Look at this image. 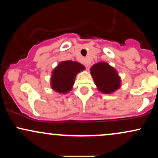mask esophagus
Instances as JSON below:
<instances>
[{"label":"esophagus","mask_w":158,"mask_h":158,"mask_svg":"<svg viewBox=\"0 0 158 158\" xmlns=\"http://www.w3.org/2000/svg\"><path fill=\"white\" fill-rule=\"evenodd\" d=\"M90 64V62L88 60V59H85V61H84V65L85 66V68H87V69L89 68Z\"/></svg>","instance_id":"34e87169"}]
</instances>
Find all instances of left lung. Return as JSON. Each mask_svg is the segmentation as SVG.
I'll return each mask as SVG.
<instances>
[{
  "mask_svg": "<svg viewBox=\"0 0 158 158\" xmlns=\"http://www.w3.org/2000/svg\"><path fill=\"white\" fill-rule=\"evenodd\" d=\"M98 90L104 94H111L120 87L121 80L117 70L106 62H99L90 68Z\"/></svg>",
  "mask_w": 158,
  "mask_h": 158,
  "instance_id": "8db88e82",
  "label": "left lung"
}]
</instances>
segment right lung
Masks as SVG:
<instances>
[{
  "label": "right lung",
  "mask_w": 158,
  "mask_h": 158,
  "mask_svg": "<svg viewBox=\"0 0 158 158\" xmlns=\"http://www.w3.org/2000/svg\"><path fill=\"white\" fill-rule=\"evenodd\" d=\"M84 69L85 67L77 61H61L52 70V88L58 93H68L72 89L77 74Z\"/></svg>",
  "instance_id": "1"
}]
</instances>
